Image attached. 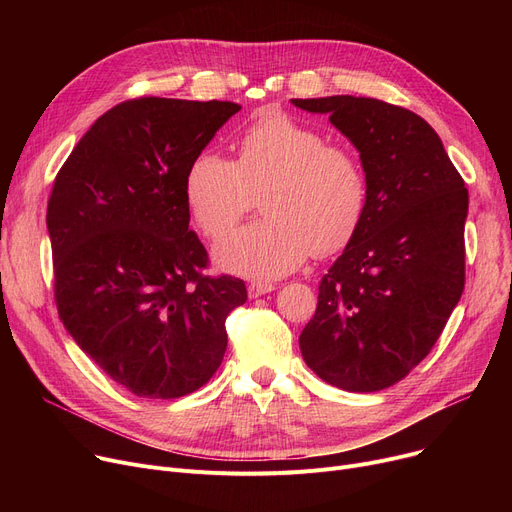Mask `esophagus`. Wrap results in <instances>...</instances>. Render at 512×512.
<instances>
[{
	"instance_id": "1",
	"label": "esophagus",
	"mask_w": 512,
	"mask_h": 512,
	"mask_svg": "<svg viewBox=\"0 0 512 512\" xmlns=\"http://www.w3.org/2000/svg\"><path fill=\"white\" fill-rule=\"evenodd\" d=\"M274 288H276L274 284H267V282H251L249 284V297L251 299H259V297H263V294L272 292Z\"/></svg>"
}]
</instances>
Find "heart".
<instances>
[{
	"mask_svg": "<svg viewBox=\"0 0 512 512\" xmlns=\"http://www.w3.org/2000/svg\"><path fill=\"white\" fill-rule=\"evenodd\" d=\"M255 222L215 249L224 270L280 278L315 251L332 255L357 234L367 209L359 157L328 145L319 128L288 114H267L238 141V159L201 153L186 172V203L205 236H226L261 193Z\"/></svg>",
	"mask_w": 512,
	"mask_h": 512,
	"instance_id": "b5f03b06",
	"label": "heart"
}]
</instances>
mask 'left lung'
<instances>
[{
  "mask_svg": "<svg viewBox=\"0 0 512 512\" xmlns=\"http://www.w3.org/2000/svg\"><path fill=\"white\" fill-rule=\"evenodd\" d=\"M328 114L367 178L363 222L321 278L305 363L348 392L400 382L432 351L465 288L469 193L436 130L380 99H292Z\"/></svg>",
  "mask_w": 512,
  "mask_h": 512,
  "instance_id": "obj_1",
  "label": "left lung"
}]
</instances>
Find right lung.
I'll return each mask as SVG.
<instances>
[{"instance_id": "right-lung-1", "label": "right lung", "mask_w": 512, "mask_h": 512, "mask_svg": "<svg viewBox=\"0 0 512 512\" xmlns=\"http://www.w3.org/2000/svg\"><path fill=\"white\" fill-rule=\"evenodd\" d=\"M232 101L130 99L76 143L53 182L47 230L56 305L74 342L141 398H180L218 371L226 317L247 301L188 230L186 172Z\"/></svg>"}]
</instances>
